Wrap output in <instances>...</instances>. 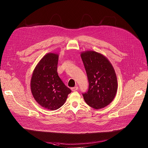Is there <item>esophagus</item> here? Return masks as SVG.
Returning a JSON list of instances; mask_svg holds the SVG:
<instances>
[{"mask_svg":"<svg viewBox=\"0 0 148 148\" xmlns=\"http://www.w3.org/2000/svg\"><path fill=\"white\" fill-rule=\"evenodd\" d=\"M71 89L73 91H77V90H78V86H75L74 88H72Z\"/></svg>","mask_w":148,"mask_h":148,"instance_id":"1","label":"esophagus"}]
</instances>
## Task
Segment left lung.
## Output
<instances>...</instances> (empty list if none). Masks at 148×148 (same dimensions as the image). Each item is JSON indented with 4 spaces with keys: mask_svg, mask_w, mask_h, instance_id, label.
Masks as SVG:
<instances>
[{
    "mask_svg": "<svg viewBox=\"0 0 148 148\" xmlns=\"http://www.w3.org/2000/svg\"><path fill=\"white\" fill-rule=\"evenodd\" d=\"M87 74L89 88L82 93L90 107L99 109L108 105L114 98L117 90V79L114 69L105 56L93 51L81 53Z\"/></svg>",
    "mask_w": 148,
    "mask_h": 148,
    "instance_id": "obj_1",
    "label": "left lung"
}]
</instances>
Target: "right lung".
<instances>
[{"instance_id": "1", "label": "right lung", "mask_w": 148, "mask_h": 148, "mask_svg": "<svg viewBox=\"0 0 148 148\" xmlns=\"http://www.w3.org/2000/svg\"><path fill=\"white\" fill-rule=\"evenodd\" d=\"M58 56L48 53L34 70L31 90L36 101L42 107L56 110L65 102L71 91L59 78L57 72Z\"/></svg>"}]
</instances>
